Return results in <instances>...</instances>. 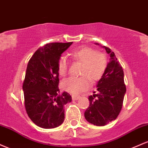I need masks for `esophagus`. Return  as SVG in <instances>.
I'll list each match as a JSON object with an SVG mask.
<instances>
[{
    "instance_id": "34e87169",
    "label": "esophagus",
    "mask_w": 148,
    "mask_h": 148,
    "mask_svg": "<svg viewBox=\"0 0 148 148\" xmlns=\"http://www.w3.org/2000/svg\"><path fill=\"white\" fill-rule=\"evenodd\" d=\"M79 98V96H77V95H72L73 100H77Z\"/></svg>"
}]
</instances>
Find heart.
Masks as SVG:
<instances>
[{
  "label": "heart",
  "instance_id": "b5f03b06",
  "mask_svg": "<svg viewBox=\"0 0 148 148\" xmlns=\"http://www.w3.org/2000/svg\"><path fill=\"white\" fill-rule=\"evenodd\" d=\"M71 56L74 60L82 64L80 77H71L62 82V88L72 94H79L90 86V82H96L103 77L108 65L107 57L101 52L89 47H83L73 50ZM58 73L65 77L68 73V62L66 58L61 57L58 61Z\"/></svg>",
  "mask_w": 148,
  "mask_h": 148
}]
</instances>
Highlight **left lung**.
<instances>
[{"instance_id": "obj_1", "label": "left lung", "mask_w": 148, "mask_h": 148, "mask_svg": "<svg viewBox=\"0 0 148 148\" xmlns=\"http://www.w3.org/2000/svg\"><path fill=\"white\" fill-rule=\"evenodd\" d=\"M102 47L110 55V62L97 84L98 93L94 92L88 97L90 105L84 113L89 123L99 126H105L116 119L122 108L126 90L122 66L110 48Z\"/></svg>"}]
</instances>
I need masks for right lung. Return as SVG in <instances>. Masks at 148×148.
Returning a JSON list of instances; mask_svg holds the SVG:
<instances>
[{"instance_id":"obj_1","label":"right lung","mask_w":148,"mask_h":148,"mask_svg":"<svg viewBox=\"0 0 148 148\" xmlns=\"http://www.w3.org/2000/svg\"><path fill=\"white\" fill-rule=\"evenodd\" d=\"M72 43H48L35 52L27 64L22 86L24 106L31 120L43 129L62 124L64 106L71 101L68 92L60 93L58 64Z\"/></svg>"}]
</instances>
